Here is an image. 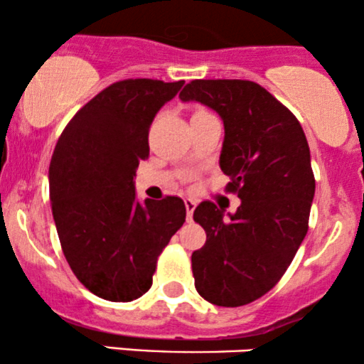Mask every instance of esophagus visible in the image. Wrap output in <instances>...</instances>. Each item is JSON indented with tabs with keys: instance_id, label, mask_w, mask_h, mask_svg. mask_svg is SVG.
<instances>
[{
	"instance_id": "1",
	"label": "esophagus",
	"mask_w": 364,
	"mask_h": 364,
	"mask_svg": "<svg viewBox=\"0 0 364 364\" xmlns=\"http://www.w3.org/2000/svg\"><path fill=\"white\" fill-rule=\"evenodd\" d=\"M183 204H186L187 221H192V215H194V209H196V200L187 198V199H183Z\"/></svg>"
}]
</instances>
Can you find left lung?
<instances>
[{
  "label": "left lung",
  "mask_w": 364,
  "mask_h": 364,
  "mask_svg": "<svg viewBox=\"0 0 364 364\" xmlns=\"http://www.w3.org/2000/svg\"><path fill=\"white\" fill-rule=\"evenodd\" d=\"M182 102H200L223 119L220 166L226 191L242 199L235 215L204 200L194 221L206 232L192 254L196 289L218 306H242L283 277L309 232L315 177L300 122L249 80H194Z\"/></svg>",
  "instance_id": "obj_1"
}]
</instances>
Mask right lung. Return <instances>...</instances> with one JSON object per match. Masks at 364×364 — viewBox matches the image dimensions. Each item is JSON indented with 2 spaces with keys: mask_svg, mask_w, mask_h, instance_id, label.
<instances>
[{
  "mask_svg": "<svg viewBox=\"0 0 364 364\" xmlns=\"http://www.w3.org/2000/svg\"><path fill=\"white\" fill-rule=\"evenodd\" d=\"M182 85L112 83L81 107L54 148L49 198L64 257L80 283L104 300L143 296L158 255L186 221L181 198L139 203L134 191L136 168L149 155V126Z\"/></svg>",
  "mask_w": 364,
  "mask_h": 364,
  "instance_id": "right-lung-1",
  "label": "right lung"
}]
</instances>
